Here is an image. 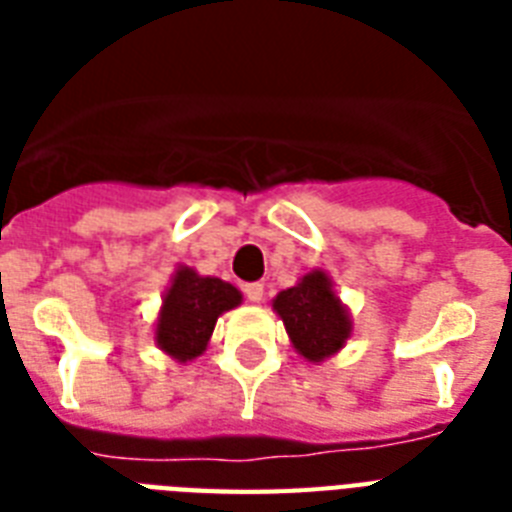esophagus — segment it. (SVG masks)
Here are the masks:
<instances>
[{"label": "esophagus", "mask_w": 512, "mask_h": 512, "mask_svg": "<svg viewBox=\"0 0 512 512\" xmlns=\"http://www.w3.org/2000/svg\"><path fill=\"white\" fill-rule=\"evenodd\" d=\"M263 284H244V297H247L249 303H260L263 300Z\"/></svg>", "instance_id": "34e87169"}]
</instances>
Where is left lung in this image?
Instances as JSON below:
<instances>
[{
    "label": "left lung",
    "mask_w": 512,
    "mask_h": 512,
    "mask_svg": "<svg viewBox=\"0 0 512 512\" xmlns=\"http://www.w3.org/2000/svg\"><path fill=\"white\" fill-rule=\"evenodd\" d=\"M273 308L284 321L297 353L308 361H324L350 337L348 311L335 297L324 271L308 273L297 287L284 289L273 300Z\"/></svg>",
    "instance_id": "obj_1"
}]
</instances>
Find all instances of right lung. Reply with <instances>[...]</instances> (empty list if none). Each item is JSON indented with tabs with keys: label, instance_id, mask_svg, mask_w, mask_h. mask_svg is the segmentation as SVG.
<instances>
[{
	"label": "right lung",
	"instance_id": "right-lung-1",
	"mask_svg": "<svg viewBox=\"0 0 512 512\" xmlns=\"http://www.w3.org/2000/svg\"><path fill=\"white\" fill-rule=\"evenodd\" d=\"M241 303L239 289L212 276H199L191 268L175 273L172 287L164 295L156 342L177 361H191L207 348L220 313Z\"/></svg>",
	"mask_w": 512,
	"mask_h": 512
}]
</instances>
